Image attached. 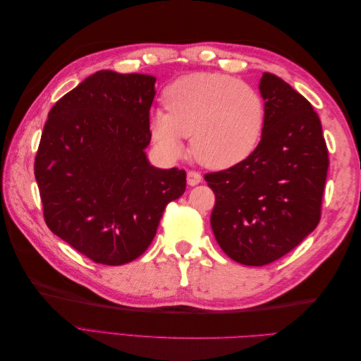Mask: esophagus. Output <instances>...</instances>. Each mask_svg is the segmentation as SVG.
I'll return each mask as SVG.
<instances>
[{
	"instance_id": "obj_1",
	"label": "esophagus",
	"mask_w": 361,
	"mask_h": 361,
	"mask_svg": "<svg viewBox=\"0 0 361 361\" xmlns=\"http://www.w3.org/2000/svg\"><path fill=\"white\" fill-rule=\"evenodd\" d=\"M187 180H188V185H191V187H194V185H197L202 182V174L199 171H194V170H190L187 173Z\"/></svg>"
}]
</instances>
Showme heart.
<instances>
[{"label": "heart", "instance_id": "obj_1", "mask_svg": "<svg viewBox=\"0 0 361 361\" xmlns=\"http://www.w3.org/2000/svg\"><path fill=\"white\" fill-rule=\"evenodd\" d=\"M166 111L150 117V135L169 157L191 154L211 169H227L247 159L260 143L267 106L260 92L224 73L197 72L171 82L164 92Z\"/></svg>", "mask_w": 361, "mask_h": 361}]
</instances>
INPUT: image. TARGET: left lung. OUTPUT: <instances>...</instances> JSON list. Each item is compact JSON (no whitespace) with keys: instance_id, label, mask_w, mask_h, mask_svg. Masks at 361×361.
<instances>
[{"instance_id":"obj_1","label":"left lung","mask_w":361,"mask_h":361,"mask_svg":"<svg viewBox=\"0 0 361 361\" xmlns=\"http://www.w3.org/2000/svg\"><path fill=\"white\" fill-rule=\"evenodd\" d=\"M264 134L243 162L204 174L215 194L211 226L238 264L264 267L288 255L321 220L329 149L310 102L265 72Z\"/></svg>"}]
</instances>
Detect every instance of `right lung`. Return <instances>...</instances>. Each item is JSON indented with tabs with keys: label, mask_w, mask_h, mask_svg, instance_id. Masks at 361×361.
Here are the masks:
<instances>
[{
	"label": "right lung",
	"mask_w": 361,
	"mask_h": 361,
	"mask_svg": "<svg viewBox=\"0 0 361 361\" xmlns=\"http://www.w3.org/2000/svg\"><path fill=\"white\" fill-rule=\"evenodd\" d=\"M155 78L99 71L48 114L35 176L49 231L94 264L137 259L155 238L187 173L152 167L149 111Z\"/></svg>",
	"instance_id": "right-lung-1"
}]
</instances>
